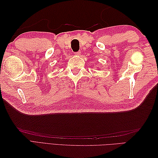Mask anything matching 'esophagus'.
Here are the masks:
<instances>
[{"label":"esophagus","instance_id":"34e87169","mask_svg":"<svg viewBox=\"0 0 158 158\" xmlns=\"http://www.w3.org/2000/svg\"><path fill=\"white\" fill-rule=\"evenodd\" d=\"M75 54L76 56H80V55H81V52H75Z\"/></svg>","mask_w":158,"mask_h":158}]
</instances>
